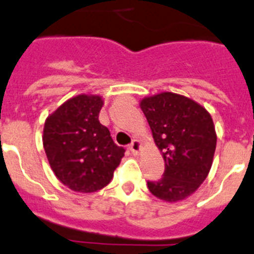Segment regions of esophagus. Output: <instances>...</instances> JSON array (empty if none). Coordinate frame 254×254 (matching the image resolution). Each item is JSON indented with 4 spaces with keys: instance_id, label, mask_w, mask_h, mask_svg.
Instances as JSON below:
<instances>
[{
    "instance_id": "1",
    "label": "esophagus",
    "mask_w": 254,
    "mask_h": 254,
    "mask_svg": "<svg viewBox=\"0 0 254 254\" xmlns=\"http://www.w3.org/2000/svg\"><path fill=\"white\" fill-rule=\"evenodd\" d=\"M129 150L135 154V155H137L140 153V150H141V142L138 141V140H133L131 142V145H129Z\"/></svg>"
}]
</instances>
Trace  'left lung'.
I'll return each instance as SVG.
<instances>
[{"label": "left lung", "mask_w": 254, "mask_h": 254, "mask_svg": "<svg viewBox=\"0 0 254 254\" xmlns=\"http://www.w3.org/2000/svg\"><path fill=\"white\" fill-rule=\"evenodd\" d=\"M140 108L164 159L163 177L148 181L149 190L168 203L184 200L211 171L217 144L213 119L204 106L173 92L144 97Z\"/></svg>", "instance_id": "obj_1"}]
</instances>
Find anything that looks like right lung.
Here are the masks:
<instances>
[{
  "mask_svg": "<svg viewBox=\"0 0 254 254\" xmlns=\"http://www.w3.org/2000/svg\"><path fill=\"white\" fill-rule=\"evenodd\" d=\"M99 95L71 97L51 113L43 127V148L60 183L77 192H94L112 181L125 157L109 129L99 121Z\"/></svg>",
  "mask_w": 254,
  "mask_h": 254,
  "instance_id": "1",
  "label": "right lung"
}]
</instances>
